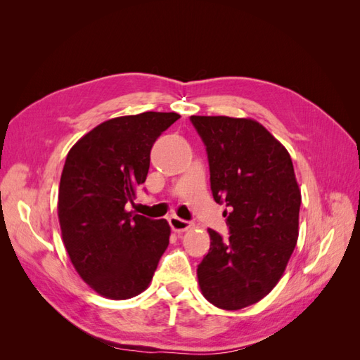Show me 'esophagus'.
<instances>
[{"label":"esophagus","mask_w":360,"mask_h":360,"mask_svg":"<svg viewBox=\"0 0 360 360\" xmlns=\"http://www.w3.org/2000/svg\"><path fill=\"white\" fill-rule=\"evenodd\" d=\"M169 225L176 233H184V231H188L192 228V224L189 221L180 219V217H177V216L169 217Z\"/></svg>","instance_id":"1"}]
</instances>
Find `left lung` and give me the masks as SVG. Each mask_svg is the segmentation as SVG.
<instances>
[{"label":"left lung","instance_id":"8db88e82","mask_svg":"<svg viewBox=\"0 0 360 360\" xmlns=\"http://www.w3.org/2000/svg\"><path fill=\"white\" fill-rule=\"evenodd\" d=\"M191 122L230 228L228 238L209 228L200 288L214 307L237 311L267 296L284 274L299 237L300 189L287 148L255 120L192 115Z\"/></svg>","mask_w":360,"mask_h":360}]
</instances>
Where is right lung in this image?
<instances>
[{
  "mask_svg": "<svg viewBox=\"0 0 360 360\" xmlns=\"http://www.w3.org/2000/svg\"><path fill=\"white\" fill-rule=\"evenodd\" d=\"M179 118L148 111L108 120L66 158L58 192L63 242L79 276L103 297L124 300L143 292L168 248L165 219L124 207L147 179L155 141Z\"/></svg>",
  "mask_w": 360,
  "mask_h": 360,
  "instance_id": "1",
  "label": "right lung"
}]
</instances>
